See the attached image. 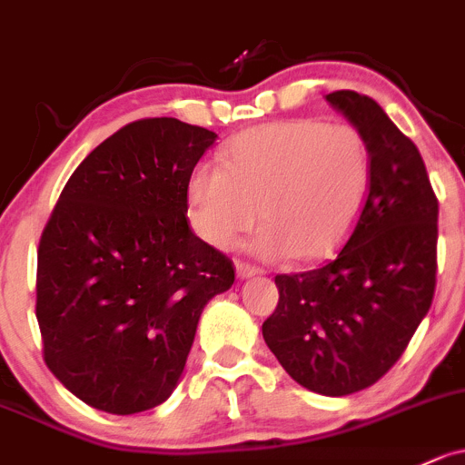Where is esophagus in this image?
I'll return each instance as SVG.
<instances>
[{
  "mask_svg": "<svg viewBox=\"0 0 465 465\" xmlns=\"http://www.w3.org/2000/svg\"><path fill=\"white\" fill-rule=\"evenodd\" d=\"M234 268H237V277L239 279L252 277V274L259 272V268L252 266V263H248V262H237V263H234Z\"/></svg>",
  "mask_w": 465,
  "mask_h": 465,
  "instance_id": "esophagus-1",
  "label": "esophagus"
}]
</instances>
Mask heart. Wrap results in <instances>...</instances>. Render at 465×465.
Instances as JSON below:
<instances>
[{
    "label": "heart",
    "instance_id": "obj_1",
    "mask_svg": "<svg viewBox=\"0 0 465 465\" xmlns=\"http://www.w3.org/2000/svg\"><path fill=\"white\" fill-rule=\"evenodd\" d=\"M371 186V151L359 128L291 119L251 128L188 179L194 231L231 248L259 217L252 248L263 257L319 259L351 232Z\"/></svg>",
    "mask_w": 465,
    "mask_h": 465
}]
</instances>
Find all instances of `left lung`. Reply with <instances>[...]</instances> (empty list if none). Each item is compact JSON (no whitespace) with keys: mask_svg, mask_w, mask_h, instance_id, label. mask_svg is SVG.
Listing matches in <instances>:
<instances>
[{"mask_svg":"<svg viewBox=\"0 0 465 465\" xmlns=\"http://www.w3.org/2000/svg\"><path fill=\"white\" fill-rule=\"evenodd\" d=\"M326 99L366 137L368 197L331 259L274 277L279 302L262 332L299 386L343 397L391 371L430 311L439 202L419 148L374 99L354 91Z\"/></svg>","mask_w":465,"mask_h":465,"instance_id":"left-lung-1","label":"left lung"}]
</instances>
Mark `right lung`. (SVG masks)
Instances as JSON below:
<instances>
[{"label":"right lung","instance_id":"add662e5","mask_svg":"<svg viewBox=\"0 0 465 465\" xmlns=\"http://www.w3.org/2000/svg\"><path fill=\"white\" fill-rule=\"evenodd\" d=\"M217 134L126 124L77 166L37 248L44 361L74 397L134 414L171 397L232 262L188 226V179Z\"/></svg>","mask_w":465,"mask_h":465}]
</instances>
